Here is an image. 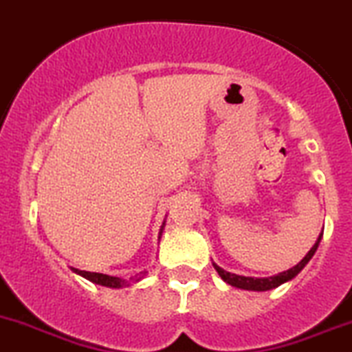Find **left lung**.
Instances as JSON below:
<instances>
[{
  "mask_svg": "<svg viewBox=\"0 0 352 352\" xmlns=\"http://www.w3.org/2000/svg\"><path fill=\"white\" fill-rule=\"evenodd\" d=\"M320 239H322V234H320L318 241L315 242V245H313L311 249H309L308 254L305 256V258L301 259V261L296 265V267H292L291 270L287 272H282V274L278 275H274V277H268V278H252V277H242V275H235V274H230V272H225L223 268L217 267L214 265V268H217L218 275H220L221 278H223L227 284H230L232 287H237V289H244V291H270V289H275L278 287V285H282L284 282L287 280H292V278L296 277V275L299 274V272L302 270V268L308 265L309 259L313 258V254H315L316 248H318L320 244Z\"/></svg>",
  "mask_w": 352,
  "mask_h": 352,
  "instance_id": "8db88e82",
  "label": "left lung"
}]
</instances>
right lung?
I'll list each match as a JSON object with an SVG mask.
<instances>
[{"instance_id": "1", "label": "right lung", "mask_w": 352, "mask_h": 352, "mask_svg": "<svg viewBox=\"0 0 352 352\" xmlns=\"http://www.w3.org/2000/svg\"><path fill=\"white\" fill-rule=\"evenodd\" d=\"M75 272H77L78 275H82L84 278H87V280L93 282V284L104 285V287L120 289V287H124V285H127V282L122 280V278H118V277H110V275L96 274V272H84V270H75ZM135 280H139V278H135Z\"/></svg>"}]
</instances>
